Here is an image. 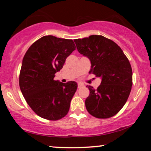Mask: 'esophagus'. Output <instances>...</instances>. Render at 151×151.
Returning <instances> with one entry per match:
<instances>
[{
    "instance_id": "esophagus-1",
    "label": "esophagus",
    "mask_w": 151,
    "mask_h": 151,
    "mask_svg": "<svg viewBox=\"0 0 151 151\" xmlns=\"http://www.w3.org/2000/svg\"><path fill=\"white\" fill-rule=\"evenodd\" d=\"M82 86H83V84H78V89H80V88L82 87Z\"/></svg>"
}]
</instances>
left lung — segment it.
<instances>
[{
    "label": "left lung",
    "mask_w": 151,
    "mask_h": 151,
    "mask_svg": "<svg viewBox=\"0 0 151 151\" xmlns=\"http://www.w3.org/2000/svg\"><path fill=\"white\" fill-rule=\"evenodd\" d=\"M78 52L89 59L91 70L101 79L96 89L86 86L90 93L86 99L88 112L98 119L116 115L129 98L133 84L131 64L116 42L102 35L74 40Z\"/></svg>",
    "instance_id": "obj_1"
}]
</instances>
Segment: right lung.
Returning a JSON list of instances; mask_svg holds the SVG:
<instances>
[{"label": "right lung", "mask_w": 151, "mask_h": 151, "mask_svg": "<svg viewBox=\"0 0 151 151\" xmlns=\"http://www.w3.org/2000/svg\"><path fill=\"white\" fill-rule=\"evenodd\" d=\"M75 48L72 40L47 35L35 42L24 56L19 85L27 104L43 119L59 120L70 110L77 84L60 82L54 77Z\"/></svg>", "instance_id": "1"}]
</instances>
